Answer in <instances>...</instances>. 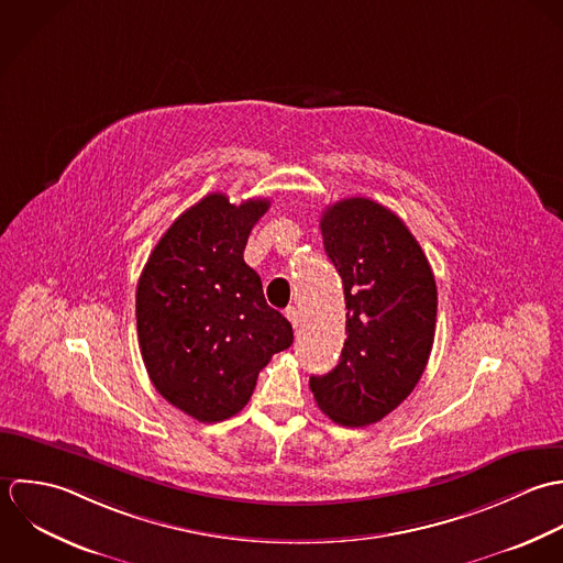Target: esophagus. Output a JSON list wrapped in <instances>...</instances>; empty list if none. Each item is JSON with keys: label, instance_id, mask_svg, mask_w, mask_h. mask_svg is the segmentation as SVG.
I'll use <instances>...</instances> for the list:
<instances>
[{"label": "esophagus", "instance_id": "obj_1", "mask_svg": "<svg viewBox=\"0 0 563 563\" xmlns=\"http://www.w3.org/2000/svg\"><path fill=\"white\" fill-rule=\"evenodd\" d=\"M285 316H287V320L291 322V327H294V329H298V327H300V311H298L296 307H289V309L285 311Z\"/></svg>", "mask_w": 563, "mask_h": 563}]
</instances>
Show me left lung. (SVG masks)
Returning a JSON list of instances; mask_svg holds the SVG:
<instances>
[{"mask_svg": "<svg viewBox=\"0 0 563 563\" xmlns=\"http://www.w3.org/2000/svg\"><path fill=\"white\" fill-rule=\"evenodd\" d=\"M324 250L345 296L341 358L311 376L318 407L341 427H367L418 385L435 339L433 269L405 222L367 198H347L322 216Z\"/></svg>", "mask_w": 563, "mask_h": 563, "instance_id": "obj_1", "label": "left lung"}]
</instances>
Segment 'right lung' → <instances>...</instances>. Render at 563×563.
Listing matches in <instances>:
<instances>
[{"label":"right lung","mask_w":563,"mask_h":563,"mask_svg":"<svg viewBox=\"0 0 563 563\" xmlns=\"http://www.w3.org/2000/svg\"><path fill=\"white\" fill-rule=\"evenodd\" d=\"M269 200L209 194L152 250L136 285V333L156 391L200 422L239 413L272 354L294 341L243 250Z\"/></svg>","instance_id":"1"}]
</instances>
